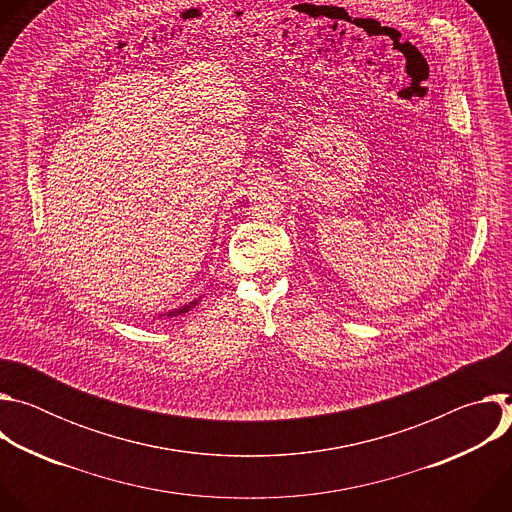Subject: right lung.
I'll use <instances>...</instances> for the list:
<instances>
[{
    "label": "right lung",
    "instance_id": "add662e5",
    "mask_svg": "<svg viewBox=\"0 0 512 512\" xmlns=\"http://www.w3.org/2000/svg\"><path fill=\"white\" fill-rule=\"evenodd\" d=\"M194 304H196V302H194ZM186 310H188V306H186V308H182V310H176V312H170V314H168V316H180V314H184V312H186Z\"/></svg>",
    "mask_w": 512,
    "mask_h": 512
}]
</instances>
